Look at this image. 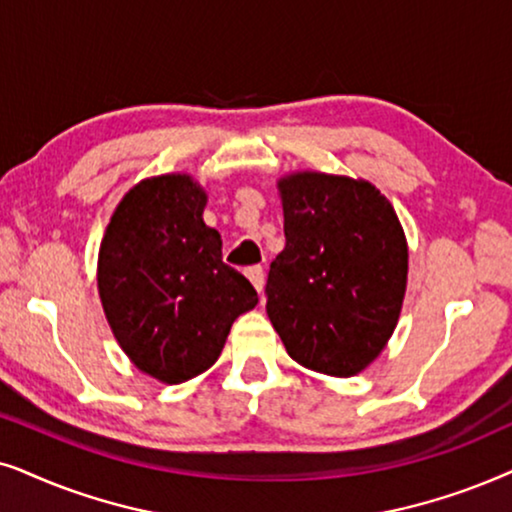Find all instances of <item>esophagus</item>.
I'll return each mask as SVG.
<instances>
[{
	"instance_id": "esophagus-1",
	"label": "esophagus",
	"mask_w": 512,
	"mask_h": 512,
	"mask_svg": "<svg viewBox=\"0 0 512 512\" xmlns=\"http://www.w3.org/2000/svg\"><path fill=\"white\" fill-rule=\"evenodd\" d=\"M245 276L250 278V283L255 285L257 292L264 290V269L262 267H248V271H245Z\"/></svg>"
}]
</instances>
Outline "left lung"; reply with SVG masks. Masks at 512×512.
<instances>
[{"label": "left lung", "instance_id": "obj_1", "mask_svg": "<svg viewBox=\"0 0 512 512\" xmlns=\"http://www.w3.org/2000/svg\"><path fill=\"white\" fill-rule=\"evenodd\" d=\"M278 187L285 248L269 269L267 313L292 360L351 377L379 356L403 309V227L370 182L295 173Z\"/></svg>", "mask_w": 512, "mask_h": 512}]
</instances>
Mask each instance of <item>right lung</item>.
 <instances>
[{
  "instance_id": "1",
  "label": "right lung",
  "mask_w": 512,
  "mask_h": 512,
  "mask_svg": "<svg viewBox=\"0 0 512 512\" xmlns=\"http://www.w3.org/2000/svg\"><path fill=\"white\" fill-rule=\"evenodd\" d=\"M203 208L206 194L189 175L142 180L100 245L98 290L114 337L138 370L166 384L206 372L231 323L257 304L248 278L222 262Z\"/></svg>"
}]
</instances>
